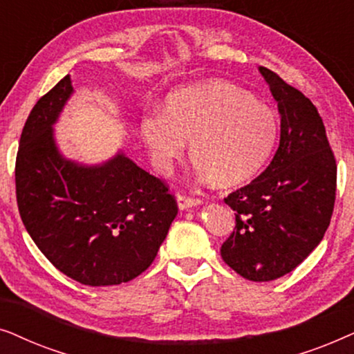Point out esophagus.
Masks as SVG:
<instances>
[{"mask_svg":"<svg viewBox=\"0 0 354 354\" xmlns=\"http://www.w3.org/2000/svg\"><path fill=\"white\" fill-rule=\"evenodd\" d=\"M201 200L200 198H192V196H183V195H178L177 196V205H178V209H188V207H193V206H198L201 205Z\"/></svg>","mask_w":354,"mask_h":354,"instance_id":"1","label":"esophagus"}]
</instances>
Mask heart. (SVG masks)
Segmentation results:
<instances>
[{
  "instance_id": "heart-1",
  "label": "heart",
  "mask_w": 354,
  "mask_h": 354,
  "mask_svg": "<svg viewBox=\"0 0 354 354\" xmlns=\"http://www.w3.org/2000/svg\"><path fill=\"white\" fill-rule=\"evenodd\" d=\"M277 129L268 104L225 80L172 91L162 111L145 114L138 124L140 138L159 171H169L190 140L198 171L225 187L248 182L264 167Z\"/></svg>"
}]
</instances>
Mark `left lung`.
Here are the masks:
<instances>
[{
  "mask_svg": "<svg viewBox=\"0 0 354 354\" xmlns=\"http://www.w3.org/2000/svg\"><path fill=\"white\" fill-rule=\"evenodd\" d=\"M258 71L277 101L279 148L259 177L224 200L235 211V229L221 256L241 277L269 282L321 243L335 203L337 164L316 106L275 72Z\"/></svg>",
  "mask_w": 354,
  "mask_h": 354,
  "instance_id": "obj_1",
  "label": "left lung"
}]
</instances>
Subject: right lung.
Segmentation results:
<instances>
[{
    "mask_svg": "<svg viewBox=\"0 0 354 354\" xmlns=\"http://www.w3.org/2000/svg\"><path fill=\"white\" fill-rule=\"evenodd\" d=\"M72 95L66 75L24 125L16 159L19 212L38 250L62 274L90 287L119 285L151 266L177 203L122 151L100 164L62 154L55 124Z\"/></svg>",
    "mask_w": 354,
    "mask_h": 354,
    "instance_id": "1",
    "label": "right lung"
}]
</instances>
